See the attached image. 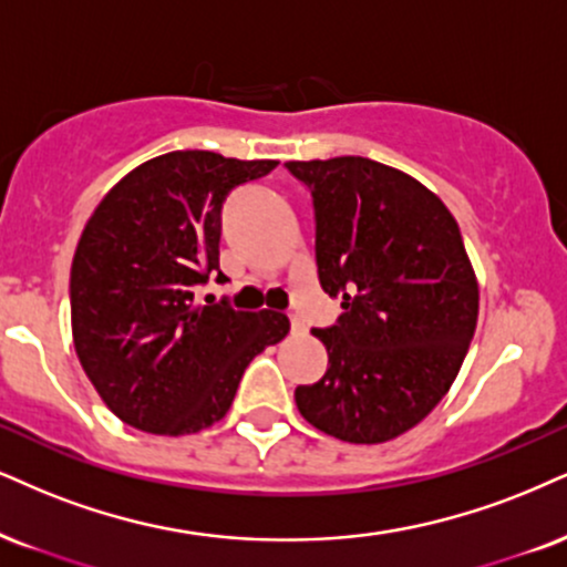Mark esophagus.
<instances>
[{"instance_id":"esophagus-1","label":"esophagus","mask_w":567,"mask_h":567,"mask_svg":"<svg viewBox=\"0 0 567 567\" xmlns=\"http://www.w3.org/2000/svg\"><path fill=\"white\" fill-rule=\"evenodd\" d=\"M289 320H291V333H295V337H299V333H305L302 318H299V316H289Z\"/></svg>"}]
</instances>
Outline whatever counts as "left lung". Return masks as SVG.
<instances>
[{
    "label": "left lung",
    "instance_id": "left-lung-1",
    "mask_svg": "<svg viewBox=\"0 0 567 567\" xmlns=\"http://www.w3.org/2000/svg\"><path fill=\"white\" fill-rule=\"evenodd\" d=\"M286 167L312 197L320 286L344 310L312 328L328 370L297 386V408L341 442H389L442 402L476 331L478 286L457 220L408 173L368 157Z\"/></svg>",
    "mask_w": 567,
    "mask_h": 567
}]
</instances>
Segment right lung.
<instances>
[{
	"label": "right lung",
	"mask_w": 567,
	"mask_h": 567,
	"mask_svg": "<svg viewBox=\"0 0 567 567\" xmlns=\"http://www.w3.org/2000/svg\"><path fill=\"white\" fill-rule=\"evenodd\" d=\"M276 165L167 152L131 171L89 218L70 268L73 344L123 423L159 436L218 423L251 358L289 333L284 312L197 299L209 276L226 281L223 202Z\"/></svg>",
	"instance_id": "obj_1"
}]
</instances>
